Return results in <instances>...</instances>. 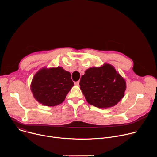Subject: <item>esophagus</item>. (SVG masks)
<instances>
[{
	"instance_id": "34e87169",
	"label": "esophagus",
	"mask_w": 157,
	"mask_h": 157,
	"mask_svg": "<svg viewBox=\"0 0 157 157\" xmlns=\"http://www.w3.org/2000/svg\"><path fill=\"white\" fill-rule=\"evenodd\" d=\"M75 84L76 86H79V81H76V82H75Z\"/></svg>"
}]
</instances>
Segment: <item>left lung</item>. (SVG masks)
<instances>
[{
  "mask_svg": "<svg viewBox=\"0 0 157 157\" xmlns=\"http://www.w3.org/2000/svg\"><path fill=\"white\" fill-rule=\"evenodd\" d=\"M79 85L89 104L104 109L116 105L124 97L126 89L124 79L108 63L86 70Z\"/></svg>",
  "mask_w": 157,
  "mask_h": 157,
  "instance_id": "8db88e82",
  "label": "left lung"
}]
</instances>
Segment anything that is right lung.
Masks as SVG:
<instances>
[{
    "label": "right lung",
    "instance_id": "add662e5",
    "mask_svg": "<svg viewBox=\"0 0 157 157\" xmlns=\"http://www.w3.org/2000/svg\"><path fill=\"white\" fill-rule=\"evenodd\" d=\"M73 86L70 73L62 67L42 68L34 76L31 90L39 103L54 107L65 100Z\"/></svg>",
    "mask_w": 157,
    "mask_h": 157
}]
</instances>
